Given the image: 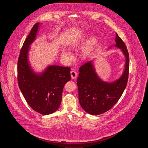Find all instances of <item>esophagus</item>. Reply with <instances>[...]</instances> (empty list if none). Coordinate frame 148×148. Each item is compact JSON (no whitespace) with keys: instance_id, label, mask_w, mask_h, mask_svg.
Wrapping results in <instances>:
<instances>
[{"instance_id":"esophagus-1","label":"esophagus","mask_w":148,"mask_h":148,"mask_svg":"<svg viewBox=\"0 0 148 148\" xmlns=\"http://www.w3.org/2000/svg\"><path fill=\"white\" fill-rule=\"evenodd\" d=\"M71 74L72 79H76V77H77V73L76 71H71Z\"/></svg>"}]
</instances>
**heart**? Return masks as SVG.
I'll return each instance as SVG.
<instances>
[{"mask_svg":"<svg viewBox=\"0 0 148 148\" xmlns=\"http://www.w3.org/2000/svg\"><path fill=\"white\" fill-rule=\"evenodd\" d=\"M85 35L82 32H79L77 34V37L76 38V39L75 40H74V41H73L72 42H71L70 44V47L71 48H74L79 42L82 40L84 38ZM97 36L94 34L90 35L87 42H86V50H85V53L88 52L90 49H91L94 45L97 42ZM62 58H63L64 60H66L67 62H69L71 60V53L67 51V50H63V51L62 52Z\"/></svg>","mask_w":148,"mask_h":148,"instance_id":"b5f03b06","label":"heart"}]
</instances>
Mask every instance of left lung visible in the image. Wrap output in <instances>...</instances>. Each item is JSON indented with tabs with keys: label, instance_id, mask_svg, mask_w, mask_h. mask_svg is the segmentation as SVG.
Masks as SVG:
<instances>
[{
	"label": "left lung",
	"instance_id": "obj_1",
	"mask_svg": "<svg viewBox=\"0 0 148 148\" xmlns=\"http://www.w3.org/2000/svg\"><path fill=\"white\" fill-rule=\"evenodd\" d=\"M115 41L114 47L120 49L125 58L124 69L119 78L112 82L103 81L99 77L92 60L79 68L77 80L79 103L86 113L91 115H98L112 109L127 86L129 69V53L125 43L117 33Z\"/></svg>",
	"mask_w": 148,
	"mask_h": 148
}]
</instances>
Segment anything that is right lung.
<instances>
[{"mask_svg":"<svg viewBox=\"0 0 148 148\" xmlns=\"http://www.w3.org/2000/svg\"><path fill=\"white\" fill-rule=\"evenodd\" d=\"M40 24H35L23 43L18 61V82L30 108L41 114L49 115L60 106L64 86L71 79V69L54 65L47 66L42 73L33 71L29 62L28 53Z\"/></svg>","mask_w":148,"mask_h":148,"instance_id":"1","label":"right lung"}]
</instances>
